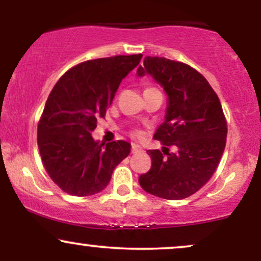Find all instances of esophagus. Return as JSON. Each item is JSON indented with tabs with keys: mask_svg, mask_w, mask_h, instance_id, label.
<instances>
[{
	"mask_svg": "<svg viewBox=\"0 0 261 261\" xmlns=\"http://www.w3.org/2000/svg\"><path fill=\"white\" fill-rule=\"evenodd\" d=\"M131 152H133L134 154L140 153V152H142V148H141L139 145H133V148H131Z\"/></svg>",
	"mask_w": 261,
	"mask_h": 261,
	"instance_id": "34e87169",
	"label": "esophagus"
}]
</instances>
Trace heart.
<instances>
[{
	"instance_id": "obj_1",
	"label": "heart",
	"mask_w": 261,
	"mask_h": 261,
	"mask_svg": "<svg viewBox=\"0 0 261 261\" xmlns=\"http://www.w3.org/2000/svg\"><path fill=\"white\" fill-rule=\"evenodd\" d=\"M135 136L141 137V136H142V133H140V131H136V133H135Z\"/></svg>"
}]
</instances>
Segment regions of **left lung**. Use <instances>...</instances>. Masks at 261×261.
<instances>
[{
	"instance_id": "obj_1",
	"label": "left lung",
	"mask_w": 261,
	"mask_h": 261,
	"mask_svg": "<svg viewBox=\"0 0 261 261\" xmlns=\"http://www.w3.org/2000/svg\"><path fill=\"white\" fill-rule=\"evenodd\" d=\"M145 74L167 94L164 121L153 139L175 151L163 157L160 149H148L152 167L139 182L162 199H185L208 181L222 157L227 139L222 107L205 77L182 62L147 56L137 70L139 77Z\"/></svg>"
}]
</instances>
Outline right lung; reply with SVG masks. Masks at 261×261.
Wrapping results in <instances>:
<instances>
[{
	"mask_svg": "<svg viewBox=\"0 0 261 261\" xmlns=\"http://www.w3.org/2000/svg\"><path fill=\"white\" fill-rule=\"evenodd\" d=\"M141 58V54L118 55L82 62L53 88L38 125V146L47 174L65 193H99L115 167L130 154L128 142L104 143L93 139L92 133Z\"/></svg>",
	"mask_w": 261,
	"mask_h": 261,
	"instance_id": "add662e5",
	"label": "right lung"
}]
</instances>
